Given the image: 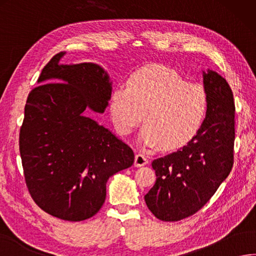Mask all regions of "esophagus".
Wrapping results in <instances>:
<instances>
[{
  "mask_svg": "<svg viewBox=\"0 0 256 256\" xmlns=\"http://www.w3.org/2000/svg\"><path fill=\"white\" fill-rule=\"evenodd\" d=\"M146 164H148V158L144 154L138 152L136 157H134V166L136 167H140V166H144Z\"/></svg>",
  "mask_w": 256,
  "mask_h": 256,
  "instance_id": "esophagus-1",
  "label": "esophagus"
}]
</instances>
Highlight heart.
<instances>
[{
	"label": "heart",
	"instance_id": "1",
	"mask_svg": "<svg viewBox=\"0 0 256 256\" xmlns=\"http://www.w3.org/2000/svg\"><path fill=\"white\" fill-rule=\"evenodd\" d=\"M109 104L112 122L120 134H130L144 119L142 140L164 150H176L190 142L207 112L204 89L160 64L134 71L127 86L114 88Z\"/></svg>",
	"mask_w": 256,
	"mask_h": 256
}]
</instances>
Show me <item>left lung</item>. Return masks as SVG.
I'll return each instance as SVG.
<instances>
[{"mask_svg":"<svg viewBox=\"0 0 256 256\" xmlns=\"http://www.w3.org/2000/svg\"><path fill=\"white\" fill-rule=\"evenodd\" d=\"M207 112L190 142L157 158L156 182L144 195L158 220L177 222L198 212L230 175L234 164L235 104L232 89L218 72H203Z\"/></svg>","mask_w":256,"mask_h":256,"instance_id":"1","label":"left lung"}]
</instances>
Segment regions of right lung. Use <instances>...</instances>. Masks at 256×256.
Instances as JSON below:
<instances>
[{
    "instance_id": "add662e5",
    "label": "right lung",
    "mask_w": 256,
    "mask_h": 256,
    "mask_svg": "<svg viewBox=\"0 0 256 256\" xmlns=\"http://www.w3.org/2000/svg\"><path fill=\"white\" fill-rule=\"evenodd\" d=\"M56 54L28 96L20 129L24 180L33 200L54 218H92L106 200L109 177L134 164L127 144L84 114H102L112 94L109 76L96 64H60Z\"/></svg>"
}]
</instances>
